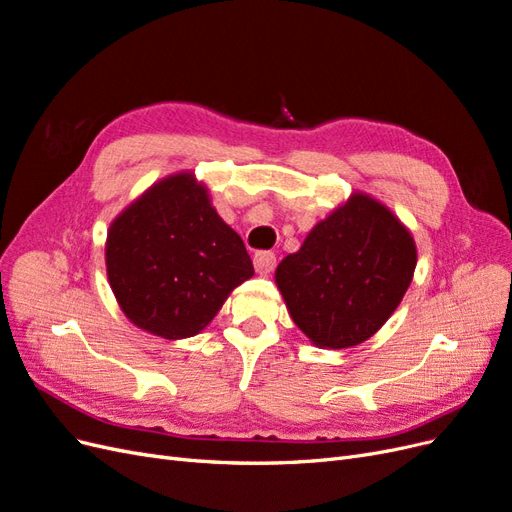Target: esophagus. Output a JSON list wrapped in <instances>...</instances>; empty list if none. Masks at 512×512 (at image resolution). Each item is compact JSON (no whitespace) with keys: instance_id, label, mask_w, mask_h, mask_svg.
Masks as SVG:
<instances>
[{"instance_id":"obj_1","label":"esophagus","mask_w":512,"mask_h":512,"mask_svg":"<svg viewBox=\"0 0 512 512\" xmlns=\"http://www.w3.org/2000/svg\"><path fill=\"white\" fill-rule=\"evenodd\" d=\"M254 267L260 275H267L275 269V254L273 252H258L254 256Z\"/></svg>"}]
</instances>
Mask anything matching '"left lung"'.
Segmentation results:
<instances>
[{"mask_svg":"<svg viewBox=\"0 0 512 512\" xmlns=\"http://www.w3.org/2000/svg\"><path fill=\"white\" fill-rule=\"evenodd\" d=\"M414 267L410 230L376 198L354 192L277 265L275 284L312 344L339 350L380 331L404 299Z\"/></svg>","mask_w":512,"mask_h":512,"instance_id":"left-lung-1","label":"left lung"}]
</instances>
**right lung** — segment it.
Masks as SVG:
<instances>
[{
	"label": "right lung",
	"instance_id": "add662e5",
	"mask_svg": "<svg viewBox=\"0 0 512 512\" xmlns=\"http://www.w3.org/2000/svg\"><path fill=\"white\" fill-rule=\"evenodd\" d=\"M106 273L121 312L138 329L183 339L207 327L254 267L205 185L194 173H177L113 220Z\"/></svg>",
	"mask_w": 512,
	"mask_h": 512
}]
</instances>
